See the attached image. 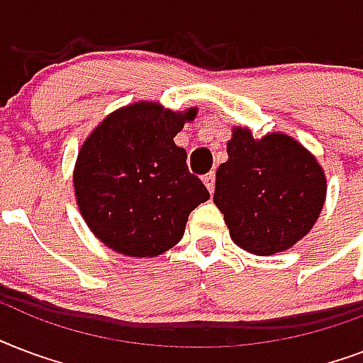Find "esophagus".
<instances>
[{
    "label": "esophagus",
    "instance_id": "esophagus-1",
    "mask_svg": "<svg viewBox=\"0 0 363 363\" xmlns=\"http://www.w3.org/2000/svg\"><path fill=\"white\" fill-rule=\"evenodd\" d=\"M202 182H204V185L208 187V191H210V193H213V189H216V174L210 172V174H206V176H202Z\"/></svg>",
    "mask_w": 363,
    "mask_h": 363
}]
</instances>
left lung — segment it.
<instances>
[{"mask_svg":"<svg viewBox=\"0 0 363 363\" xmlns=\"http://www.w3.org/2000/svg\"><path fill=\"white\" fill-rule=\"evenodd\" d=\"M216 172L213 202L237 246L272 255L301 240L318 220L325 178L311 153L284 134L254 140L235 128Z\"/></svg>","mask_w":363,"mask_h":363,"instance_id":"obj_1","label":"left lung"}]
</instances>
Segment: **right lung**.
Masks as SVG:
<instances>
[{
    "label": "right lung",
    "mask_w": 363,
    "mask_h": 363,
    "mask_svg": "<svg viewBox=\"0 0 363 363\" xmlns=\"http://www.w3.org/2000/svg\"><path fill=\"white\" fill-rule=\"evenodd\" d=\"M196 109L174 113L157 104L115 111L86 138L77 157V204L91 231L108 248L155 257L184 237L189 213L208 189L187 168L174 136Z\"/></svg>",
    "instance_id": "obj_1"
}]
</instances>
